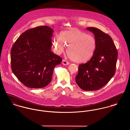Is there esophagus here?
Here are the masks:
<instances>
[{
  "label": "esophagus",
  "instance_id": "esophagus-1",
  "mask_svg": "<svg viewBox=\"0 0 130 130\" xmlns=\"http://www.w3.org/2000/svg\"><path fill=\"white\" fill-rule=\"evenodd\" d=\"M62 64L64 65H69V63L68 62H67V61H66L65 60H62Z\"/></svg>",
  "mask_w": 130,
  "mask_h": 130
}]
</instances>
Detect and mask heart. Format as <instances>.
<instances>
[{
	"mask_svg": "<svg viewBox=\"0 0 130 130\" xmlns=\"http://www.w3.org/2000/svg\"><path fill=\"white\" fill-rule=\"evenodd\" d=\"M53 45L57 54L63 53L68 46L70 57L77 63H85L90 60L95 52L96 39L87 33L77 28L64 31L58 38H54Z\"/></svg>",
	"mask_w": 130,
	"mask_h": 130,
	"instance_id": "1",
	"label": "heart"
}]
</instances>
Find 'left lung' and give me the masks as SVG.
<instances>
[{"label": "left lung", "instance_id": "8db88e82", "mask_svg": "<svg viewBox=\"0 0 130 130\" xmlns=\"http://www.w3.org/2000/svg\"><path fill=\"white\" fill-rule=\"evenodd\" d=\"M97 41L95 52L91 59L78 66L76 82L85 91L99 90L115 75L117 51L112 39L108 34L95 27H87Z\"/></svg>", "mask_w": 130, "mask_h": 130}]
</instances>
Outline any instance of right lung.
<instances>
[{"mask_svg": "<svg viewBox=\"0 0 130 130\" xmlns=\"http://www.w3.org/2000/svg\"><path fill=\"white\" fill-rule=\"evenodd\" d=\"M54 30L40 26L24 32L16 40L11 50L12 72L25 86L46 87L52 80L54 67L62 58L51 51Z\"/></svg>", "mask_w": 130, "mask_h": 130, "instance_id": "obj_1", "label": "right lung"}]
</instances>
